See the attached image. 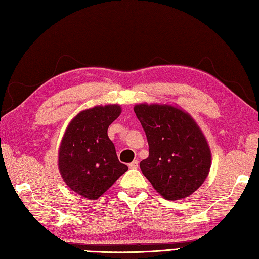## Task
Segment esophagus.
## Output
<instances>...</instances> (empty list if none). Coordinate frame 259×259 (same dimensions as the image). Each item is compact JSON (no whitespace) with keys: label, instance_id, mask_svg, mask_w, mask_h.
I'll return each mask as SVG.
<instances>
[{"label":"esophagus","instance_id":"1","mask_svg":"<svg viewBox=\"0 0 259 259\" xmlns=\"http://www.w3.org/2000/svg\"><path fill=\"white\" fill-rule=\"evenodd\" d=\"M139 167V162H138V160H134L133 162H131L130 164H128V168L130 169H136Z\"/></svg>","mask_w":259,"mask_h":259}]
</instances>
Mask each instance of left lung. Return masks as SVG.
<instances>
[{
    "instance_id": "obj_1",
    "label": "left lung",
    "mask_w": 259,
    "mask_h": 259,
    "mask_svg": "<svg viewBox=\"0 0 259 259\" xmlns=\"http://www.w3.org/2000/svg\"><path fill=\"white\" fill-rule=\"evenodd\" d=\"M149 143L140 168L165 199L186 198L202 186L212 164L205 135L186 111L172 105L134 106Z\"/></svg>"
}]
</instances>
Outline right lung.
<instances>
[{
	"label": "right lung",
	"mask_w": 259,
	"mask_h": 259,
	"mask_svg": "<svg viewBox=\"0 0 259 259\" xmlns=\"http://www.w3.org/2000/svg\"><path fill=\"white\" fill-rule=\"evenodd\" d=\"M120 113L119 105L82 110L70 121L62 138L58 170L69 188L88 199H98L128 170L119 162L107 133Z\"/></svg>",
	"instance_id": "1"
}]
</instances>
